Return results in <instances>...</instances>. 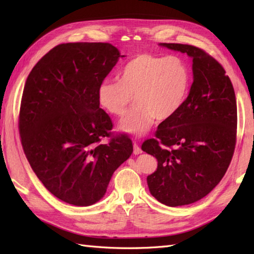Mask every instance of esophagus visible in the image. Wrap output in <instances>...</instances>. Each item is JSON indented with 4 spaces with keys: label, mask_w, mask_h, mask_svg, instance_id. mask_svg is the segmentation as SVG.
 I'll return each instance as SVG.
<instances>
[{
    "label": "esophagus",
    "mask_w": 254,
    "mask_h": 254,
    "mask_svg": "<svg viewBox=\"0 0 254 254\" xmlns=\"http://www.w3.org/2000/svg\"><path fill=\"white\" fill-rule=\"evenodd\" d=\"M141 153H142L141 147H139L137 144H134L133 145V154L134 155H138V154H141Z\"/></svg>",
    "instance_id": "obj_1"
}]
</instances>
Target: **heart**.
<instances>
[{
	"label": "heart",
	"mask_w": 254,
	"mask_h": 254,
	"mask_svg": "<svg viewBox=\"0 0 254 254\" xmlns=\"http://www.w3.org/2000/svg\"><path fill=\"white\" fill-rule=\"evenodd\" d=\"M190 82V69L182 58L141 53L122 67L119 80H104L99 85L98 101L109 115L120 117L135 97L136 106L121 119L119 128L141 136L156 118L168 120L180 110Z\"/></svg>",
	"instance_id": "obj_1"
}]
</instances>
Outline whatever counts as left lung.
<instances>
[{
	"label": "left lung",
	"mask_w": 254,
	"mask_h": 254,
	"mask_svg": "<svg viewBox=\"0 0 254 254\" xmlns=\"http://www.w3.org/2000/svg\"><path fill=\"white\" fill-rule=\"evenodd\" d=\"M160 46L187 53L193 62V83L180 110L142 144L158 161L147 177L150 193L175 207L206 196L223 179L236 147L237 102L230 78L207 52L190 45Z\"/></svg>",
	"instance_id": "8db88e82"
}]
</instances>
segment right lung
<instances>
[{
	"instance_id": "1",
	"label": "right lung",
	"mask_w": 254,
	"mask_h": 254,
	"mask_svg": "<svg viewBox=\"0 0 254 254\" xmlns=\"http://www.w3.org/2000/svg\"><path fill=\"white\" fill-rule=\"evenodd\" d=\"M120 57L108 42L61 44L26 80L18 118L24 153L47 190L75 206L98 202L133 153L127 134L112 135L98 101L99 85ZM104 137L109 143H100Z\"/></svg>"
}]
</instances>
